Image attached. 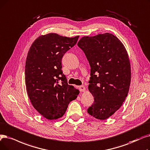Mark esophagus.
<instances>
[{
    "label": "esophagus",
    "mask_w": 150,
    "mask_h": 150,
    "mask_svg": "<svg viewBox=\"0 0 150 150\" xmlns=\"http://www.w3.org/2000/svg\"><path fill=\"white\" fill-rule=\"evenodd\" d=\"M79 90H80V91H82V92H84V91H85V90H86L85 87H84L83 85L80 86L79 87Z\"/></svg>",
    "instance_id": "1"
}]
</instances>
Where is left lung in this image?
Here are the masks:
<instances>
[{
	"label": "left lung",
	"instance_id": "1",
	"mask_svg": "<svg viewBox=\"0 0 150 150\" xmlns=\"http://www.w3.org/2000/svg\"><path fill=\"white\" fill-rule=\"evenodd\" d=\"M91 67L88 89L94 102L88 113L104 120L115 113L127 96L131 71L126 50L114 35L83 37L78 43Z\"/></svg>",
	"mask_w": 150,
	"mask_h": 150
}]
</instances>
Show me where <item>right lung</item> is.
Here are the masks:
<instances>
[{
  "label": "right lung",
  "mask_w": 150,
  "mask_h": 150,
  "mask_svg": "<svg viewBox=\"0 0 150 150\" xmlns=\"http://www.w3.org/2000/svg\"><path fill=\"white\" fill-rule=\"evenodd\" d=\"M79 38L50 33L38 37L29 50L25 66L28 94L35 109L48 120L62 117L80 93L68 84L61 69L64 54Z\"/></svg>",
  "instance_id": "add662e5"
}]
</instances>
